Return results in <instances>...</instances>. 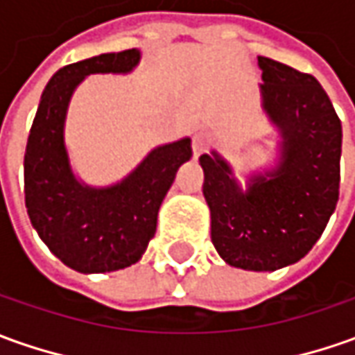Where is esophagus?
I'll return each mask as SVG.
<instances>
[{"instance_id": "obj_1", "label": "esophagus", "mask_w": 355, "mask_h": 355, "mask_svg": "<svg viewBox=\"0 0 355 355\" xmlns=\"http://www.w3.org/2000/svg\"><path fill=\"white\" fill-rule=\"evenodd\" d=\"M208 144H209L208 134H204V132H196L194 137H192V151H194V157L202 155V153L206 151Z\"/></svg>"}]
</instances>
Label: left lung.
Returning a JSON list of instances; mask_svg holds the SVG:
<instances>
[{
    "instance_id": "8db88e82",
    "label": "left lung",
    "mask_w": 355,
    "mask_h": 355,
    "mask_svg": "<svg viewBox=\"0 0 355 355\" xmlns=\"http://www.w3.org/2000/svg\"><path fill=\"white\" fill-rule=\"evenodd\" d=\"M262 108L282 134L279 161L243 190L218 151L204 153V198L211 243L235 268L272 272L301 260L338 202L342 124L309 73L259 56Z\"/></svg>"
}]
</instances>
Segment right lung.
Instances as JSON below:
<instances>
[{"instance_id":"obj_1","label":"right lung","mask_w":355,"mask_h":355,"mask_svg":"<svg viewBox=\"0 0 355 355\" xmlns=\"http://www.w3.org/2000/svg\"><path fill=\"white\" fill-rule=\"evenodd\" d=\"M139 50L93 56L58 69L42 91L25 151V204L33 227L66 266L103 274L136 264L157 229L161 202L178 167L192 157L190 137L147 153L112 187H89L69 165L64 128L77 85L91 73H130Z\"/></svg>"}]
</instances>
